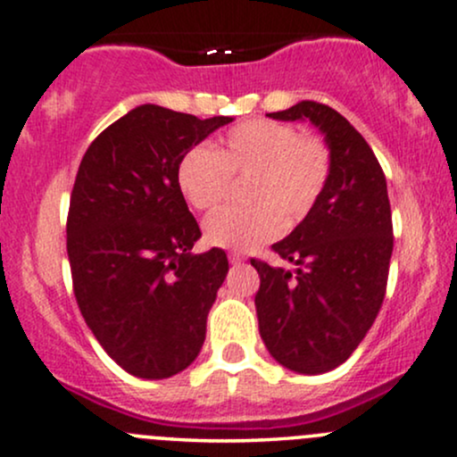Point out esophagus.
Here are the masks:
<instances>
[{"mask_svg": "<svg viewBox=\"0 0 457 457\" xmlns=\"http://www.w3.org/2000/svg\"><path fill=\"white\" fill-rule=\"evenodd\" d=\"M228 258H229V262H232V264H240V262H245V255L240 253V252H232V253L228 255Z\"/></svg>", "mask_w": 457, "mask_h": 457, "instance_id": "esophagus-1", "label": "esophagus"}]
</instances>
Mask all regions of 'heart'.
I'll return each mask as SVG.
<instances>
[{"label": "heart", "mask_w": 457, "mask_h": 457, "mask_svg": "<svg viewBox=\"0 0 457 457\" xmlns=\"http://www.w3.org/2000/svg\"><path fill=\"white\" fill-rule=\"evenodd\" d=\"M332 171L329 147L319 137H302L295 125L252 119L234 125L217 152L195 145L178 164V187L197 210H212L229 182L249 178L243 199L252 208L219 210L205 219V243L247 252L269 243L284 223H299L312 210Z\"/></svg>", "instance_id": "obj_1"}]
</instances>
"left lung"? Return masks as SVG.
Segmentation results:
<instances>
[{
	"label": "left lung",
	"instance_id": "1",
	"mask_svg": "<svg viewBox=\"0 0 457 457\" xmlns=\"http://www.w3.org/2000/svg\"><path fill=\"white\" fill-rule=\"evenodd\" d=\"M269 117L319 128L332 171L302 223L273 245L295 270L252 260L260 336L282 367L328 373L353 353L382 308L393 255L388 188L373 149L334 108L299 102Z\"/></svg>",
	"mask_w": 457,
	"mask_h": 457
}]
</instances>
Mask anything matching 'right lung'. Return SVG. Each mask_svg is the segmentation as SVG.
Returning a JSON list of instances; mask_svg holds the SVG:
<instances>
[{
    "mask_svg": "<svg viewBox=\"0 0 457 457\" xmlns=\"http://www.w3.org/2000/svg\"><path fill=\"white\" fill-rule=\"evenodd\" d=\"M229 121L143 104L79 162L67 219L73 293L104 351L134 378H171L202 351L229 264L219 247L190 253L202 232L178 164Z\"/></svg>",
    "mask_w": 457,
    "mask_h": 457,
    "instance_id": "1",
    "label": "right lung"
}]
</instances>
